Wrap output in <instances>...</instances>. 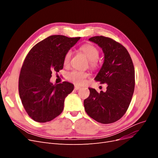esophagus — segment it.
<instances>
[{
  "instance_id": "34e87169",
  "label": "esophagus",
  "mask_w": 158,
  "mask_h": 158,
  "mask_svg": "<svg viewBox=\"0 0 158 158\" xmlns=\"http://www.w3.org/2000/svg\"><path fill=\"white\" fill-rule=\"evenodd\" d=\"M80 88V86H79V85H75L74 86V89H76V90H78V89H79Z\"/></svg>"
}]
</instances>
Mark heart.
Segmentation results:
<instances>
[{
    "mask_svg": "<svg viewBox=\"0 0 158 158\" xmlns=\"http://www.w3.org/2000/svg\"><path fill=\"white\" fill-rule=\"evenodd\" d=\"M80 51L87 56L89 59V64L92 69H95L98 66V59L99 56V51L96 47L92 44H85L80 47ZM73 52L69 50L64 56V64L68 65L71 59ZM88 73L85 72L73 70L66 74V79L75 84H82L88 76Z\"/></svg>",
    "mask_w": 158,
    "mask_h": 158,
    "instance_id": "1",
    "label": "heart"
}]
</instances>
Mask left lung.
<instances>
[{"mask_svg":"<svg viewBox=\"0 0 158 158\" xmlns=\"http://www.w3.org/2000/svg\"><path fill=\"white\" fill-rule=\"evenodd\" d=\"M89 41L98 44L104 53V63L95 81L107 84L106 92L89 88V97L84 106L88 115L99 123L109 124L119 120L127 112L135 86V68L125 47L104 36H95Z\"/></svg>","mask_w":158,"mask_h":158,"instance_id":"8db88e82","label":"left lung"}]
</instances>
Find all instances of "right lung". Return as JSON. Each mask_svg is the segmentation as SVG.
I'll return each mask as SVG.
<instances>
[{"label": "right lung", "instance_id": "add662e5", "mask_svg": "<svg viewBox=\"0 0 158 158\" xmlns=\"http://www.w3.org/2000/svg\"><path fill=\"white\" fill-rule=\"evenodd\" d=\"M80 37L51 35L33 46L23 61L18 82V91L23 107L38 123L52 121L63 112L64 99L74 85L63 82H50L52 71L63 69L64 56Z\"/></svg>", "mask_w": 158, "mask_h": 158}]
</instances>
